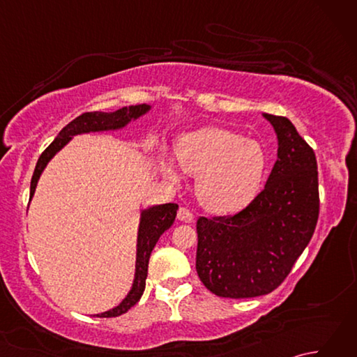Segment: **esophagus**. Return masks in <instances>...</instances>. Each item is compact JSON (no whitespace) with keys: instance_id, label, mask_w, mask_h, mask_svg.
<instances>
[{"instance_id":"esophagus-1","label":"esophagus","mask_w":357,"mask_h":357,"mask_svg":"<svg viewBox=\"0 0 357 357\" xmlns=\"http://www.w3.org/2000/svg\"><path fill=\"white\" fill-rule=\"evenodd\" d=\"M178 219H179V221H183V222H192L193 219H195V215L188 208L179 207V210H178Z\"/></svg>"}]
</instances>
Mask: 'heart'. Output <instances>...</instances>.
<instances>
[{
  "label": "heart",
  "mask_w": 357,
  "mask_h": 357,
  "mask_svg": "<svg viewBox=\"0 0 357 357\" xmlns=\"http://www.w3.org/2000/svg\"><path fill=\"white\" fill-rule=\"evenodd\" d=\"M176 155L181 169L199 178V201L215 213H233L245 207L256 195L265 167L256 142L218 127L185 135Z\"/></svg>",
  "instance_id": "b5f03b06"
}]
</instances>
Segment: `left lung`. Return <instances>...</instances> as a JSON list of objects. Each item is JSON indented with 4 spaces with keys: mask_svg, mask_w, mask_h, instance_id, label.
Here are the masks:
<instances>
[{
    "mask_svg": "<svg viewBox=\"0 0 357 357\" xmlns=\"http://www.w3.org/2000/svg\"><path fill=\"white\" fill-rule=\"evenodd\" d=\"M278 135V161L264 190L238 213L196 221V271L221 298L268 294L290 275L319 218L313 149L285 116L264 115Z\"/></svg>",
    "mask_w": 357,
    "mask_h": 357,
    "instance_id": "8db88e82",
    "label": "left lung"
}]
</instances>
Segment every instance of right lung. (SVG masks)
Wrapping results in <instances>:
<instances>
[{"label":"right lung","instance_id":"obj_1","mask_svg":"<svg viewBox=\"0 0 357 357\" xmlns=\"http://www.w3.org/2000/svg\"><path fill=\"white\" fill-rule=\"evenodd\" d=\"M150 107L146 104L133 105V107H124L116 112L104 113V112H87L82 113L78 118L70 121L50 146L45 149L40 159H38L32 181H30V198L33 196L35 187L40 174L43 173L45 164L50 161V158L56 153L58 150H61L67 142L70 141L73 135L78 133H87V132H98V130H112V128L124 127L128 121L141 116L142 113H146ZM178 204H164V206L151 207L146 211H142L141 216V225H139V234H138V255H136V276L135 282L130 293L127 294V298L121 302L118 307L109 312L96 314L98 317H116L127 313L136 302L141 299L146 288V279H147V268H149V259L151 255V250L156 245L159 236L170 229L174 218H176Z\"/></svg>","mask_w":357,"mask_h":357}]
</instances>
